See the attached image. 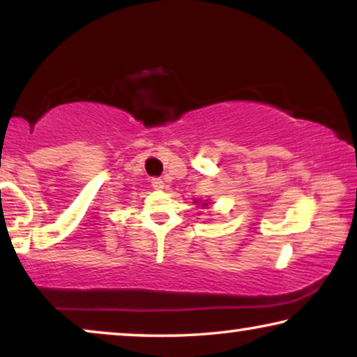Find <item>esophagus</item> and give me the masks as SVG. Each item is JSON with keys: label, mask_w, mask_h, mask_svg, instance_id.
Returning a JSON list of instances; mask_svg holds the SVG:
<instances>
[{"label": "esophagus", "mask_w": 357, "mask_h": 357, "mask_svg": "<svg viewBox=\"0 0 357 357\" xmlns=\"http://www.w3.org/2000/svg\"><path fill=\"white\" fill-rule=\"evenodd\" d=\"M153 188H155V190H162L164 188V182H162V178H153Z\"/></svg>", "instance_id": "obj_1"}]
</instances>
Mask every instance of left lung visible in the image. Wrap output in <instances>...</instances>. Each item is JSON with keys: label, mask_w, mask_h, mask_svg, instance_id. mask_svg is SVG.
Masks as SVG:
<instances>
[{"label": "left lung", "mask_w": 357, "mask_h": 357, "mask_svg": "<svg viewBox=\"0 0 357 357\" xmlns=\"http://www.w3.org/2000/svg\"><path fill=\"white\" fill-rule=\"evenodd\" d=\"M197 203H198V202H197ZM202 206H203V208H208V203H206V202H203V203H202Z\"/></svg>", "instance_id": "1"}]
</instances>
